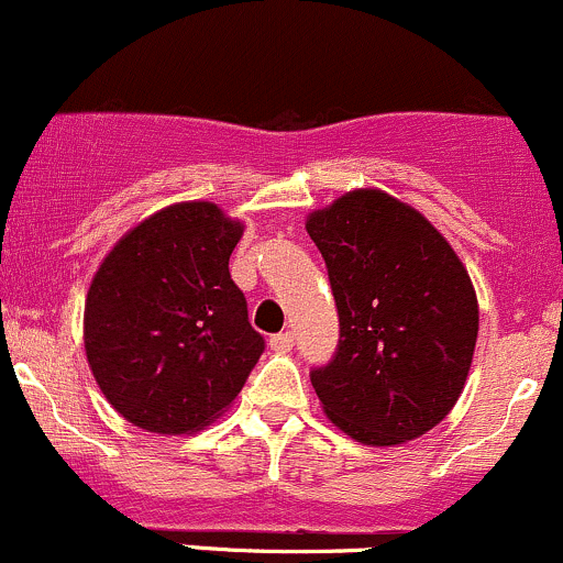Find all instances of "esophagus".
Here are the masks:
<instances>
[{
    "instance_id": "34e87169",
    "label": "esophagus",
    "mask_w": 563,
    "mask_h": 563,
    "mask_svg": "<svg viewBox=\"0 0 563 563\" xmlns=\"http://www.w3.org/2000/svg\"><path fill=\"white\" fill-rule=\"evenodd\" d=\"M269 347L275 350V352H291V347H294V333L291 331L275 333V336L269 339Z\"/></svg>"
}]
</instances>
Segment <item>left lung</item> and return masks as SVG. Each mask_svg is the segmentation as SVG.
I'll use <instances>...</instances> for the list:
<instances>
[{"label":"left lung","instance_id":"8db88e82","mask_svg":"<svg viewBox=\"0 0 563 563\" xmlns=\"http://www.w3.org/2000/svg\"><path fill=\"white\" fill-rule=\"evenodd\" d=\"M339 310V347L310 374L325 417L366 446L435 428L465 390L478 299L449 240L382 189L307 216Z\"/></svg>","mask_w":563,"mask_h":563}]
</instances>
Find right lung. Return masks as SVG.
Here are the masks:
<instances>
[{"label": "right lung", "instance_id": "add662e5", "mask_svg": "<svg viewBox=\"0 0 563 563\" xmlns=\"http://www.w3.org/2000/svg\"><path fill=\"white\" fill-rule=\"evenodd\" d=\"M243 221L176 202L122 234L85 299V352L103 398L146 432L189 435L221 417L264 352L230 275Z\"/></svg>", "mask_w": 563, "mask_h": 563}]
</instances>
